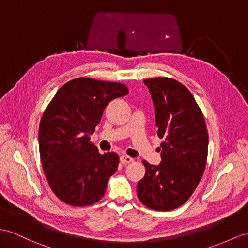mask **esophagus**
<instances>
[{
    "label": "esophagus",
    "mask_w": 248,
    "mask_h": 248,
    "mask_svg": "<svg viewBox=\"0 0 248 248\" xmlns=\"http://www.w3.org/2000/svg\"><path fill=\"white\" fill-rule=\"evenodd\" d=\"M120 161H121V163H123V164H128V163L134 162V159H132L131 156L123 155L120 156Z\"/></svg>",
    "instance_id": "1"
}]
</instances>
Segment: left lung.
Returning <instances> with one entry per match:
<instances>
[{
    "label": "left lung",
    "mask_w": 248,
    "mask_h": 248,
    "mask_svg": "<svg viewBox=\"0 0 248 248\" xmlns=\"http://www.w3.org/2000/svg\"><path fill=\"white\" fill-rule=\"evenodd\" d=\"M152 94L161 163L143 161L146 172L138 182V198L155 210L183 205L195 191L206 166L208 134L203 113L190 92L170 78L144 80Z\"/></svg>",
    "instance_id": "obj_1"
}]
</instances>
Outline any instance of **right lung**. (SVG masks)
<instances>
[{
    "label": "right lung",
    "instance_id": "obj_1",
    "mask_svg": "<svg viewBox=\"0 0 248 248\" xmlns=\"http://www.w3.org/2000/svg\"><path fill=\"white\" fill-rule=\"evenodd\" d=\"M126 94L124 84L78 78L64 84L47 106L39 127L41 162L51 190L64 203L86 206L103 198L119 155H101L90 135L108 103Z\"/></svg>",
    "mask_w": 248,
    "mask_h": 248
}]
</instances>
